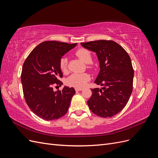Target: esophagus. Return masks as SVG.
<instances>
[{
    "instance_id": "esophagus-1",
    "label": "esophagus",
    "mask_w": 158,
    "mask_h": 158,
    "mask_svg": "<svg viewBox=\"0 0 158 158\" xmlns=\"http://www.w3.org/2000/svg\"><path fill=\"white\" fill-rule=\"evenodd\" d=\"M76 92H80V91H82V88H75Z\"/></svg>"
}]
</instances>
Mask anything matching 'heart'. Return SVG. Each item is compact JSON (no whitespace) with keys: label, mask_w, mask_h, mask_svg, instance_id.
I'll return each instance as SVG.
<instances>
[{"label":"heart","mask_w":158,"mask_h":158,"mask_svg":"<svg viewBox=\"0 0 158 158\" xmlns=\"http://www.w3.org/2000/svg\"><path fill=\"white\" fill-rule=\"evenodd\" d=\"M76 55L78 58L82 60L85 64H90L92 62V57L90 52L85 49H80L76 52ZM60 68L63 72H66L68 68V60L66 57H63L60 60ZM89 76L86 73L83 74H72L66 79V83L70 86L76 88H81L84 87L86 83L89 80Z\"/></svg>","instance_id":"b5f03b06"}]
</instances>
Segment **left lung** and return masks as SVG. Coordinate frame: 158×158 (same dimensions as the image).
<instances>
[{"mask_svg":"<svg viewBox=\"0 0 158 158\" xmlns=\"http://www.w3.org/2000/svg\"><path fill=\"white\" fill-rule=\"evenodd\" d=\"M81 45L96 53L100 70L94 83L102 86L92 89L88 106L99 117L115 115L126 106L132 92L134 70L130 56L113 41L98 40Z\"/></svg>","mask_w":158,"mask_h":158,"instance_id":"1","label":"left lung"}]
</instances>
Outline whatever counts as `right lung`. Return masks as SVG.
<instances>
[{
  "instance_id": "add662e5",
  "label": "right lung",
  "mask_w": 158,
  "mask_h": 158,
  "mask_svg": "<svg viewBox=\"0 0 158 158\" xmlns=\"http://www.w3.org/2000/svg\"><path fill=\"white\" fill-rule=\"evenodd\" d=\"M77 44L56 41L41 43L28 55L22 66L21 82L26 102L31 111L46 121L58 119L68 111L73 88L54 91L52 85H62L60 60Z\"/></svg>"
}]
</instances>
